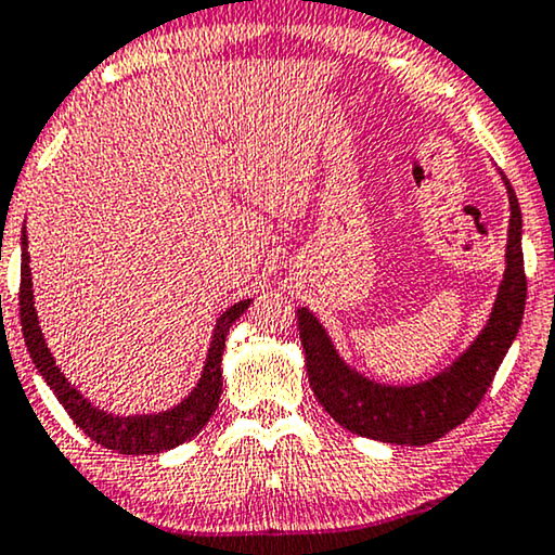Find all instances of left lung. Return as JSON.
<instances>
[{
	"label": "left lung",
	"instance_id": "1",
	"mask_svg": "<svg viewBox=\"0 0 555 555\" xmlns=\"http://www.w3.org/2000/svg\"><path fill=\"white\" fill-rule=\"evenodd\" d=\"M501 173V170H498ZM503 178L511 201L505 274L498 286L486 326L463 354L430 379L417 385H382L364 377L339 357L322 322L307 307L296 309L299 337L307 357L309 385L317 400L349 433L389 444H430L470 417L486 397L503 357L518 337L526 311V271H522V216L518 198Z\"/></svg>",
	"mask_w": 555,
	"mask_h": 555
}]
</instances>
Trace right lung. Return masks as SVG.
Segmentation results:
<instances>
[{
    "label": "right lung",
    "instance_id": "1",
    "mask_svg": "<svg viewBox=\"0 0 555 555\" xmlns=\"http://www.w3.org/2000/svg\"><path fill=\"white\" fill-rule=\"evenodd\" d=\"M254 299H244L233 304L216 319L214 334H210V345L203 372L191 389L189 397L166 412H151V415H113L92 404L80 389L69 385V379L54 364V357L47 347L40 330V319L35 309V292H33V269H29L27 254V231L22 229V281H20V319L22 334H25L27 352L33 357L37 372L42 374L47 387L52 389L67 415L80 430L103 444L107 450L120 452V455H155V452L173 450L193 435H198L221 400L223 377H221V357L225 347V334L231 324L251 307Z\"/></svg>",
    "mask_w": 555,
    "mask_h": 555
}]
</instances>
